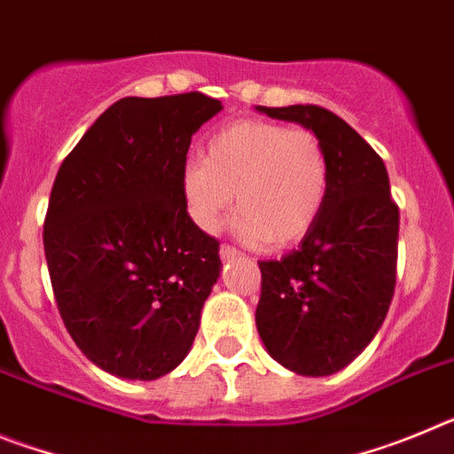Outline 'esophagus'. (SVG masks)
Here are the masks:
<instances>
[{"label":"esophagus","mask_w":454,"mask_h":454,"mask_svg":"<svg viewBox=\"0 0 454 454\" xmlns=\"http://www.w3.org/2000/svg\"><path fill=\"white\" fill-rule=\"evenodd\" d=\"M236 256H240V252L236 250V247H231V246L220 247V259H223V262H234Z\"/></svg>","instance_id":"34e87169"}]
</instances>
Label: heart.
<instances>
[{"instance_id":"b5f03b06","label":"heart","mask_w":454,"mask_h":454,"mask_svg":"<svg viewBox=\"0 0 454 454\" xmlns=\"http://www.w3.org/2000/svg\"><path fill=\"white\" fill-rule=\"evenodd\" d=\"M188 215L202 231L220 230L239 208L240 239L291 247L314 230L330 192V156L311 129L239 120L208 138L207 159L182 172Z\"/></svg>"}]
</instances>
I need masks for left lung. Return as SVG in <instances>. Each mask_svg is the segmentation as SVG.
<instances>
[{"mask_svg":"<svg viewBox=\"0 0 454 454\" xmlns=\"http://www.w3.org/2000/svg\"><path fill=\"white\" fill-rule=\"evenodd\" d=\"M256 111L316 131L330 156V192L314 230L279 262H259L256 330L284 368L332 375L362 355L387 318L395 291L398 204L384 161L346 120L314 104Z\"/></svg>","mask_w":454,"mask_h":454,"instance_id":"8db88e82","label":"left lung"}]
</instances>
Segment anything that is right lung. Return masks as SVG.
Here are the masks:
<instances>
[{"mask_svg": "<svg viewBox=\"0 0 454 454\" xmlns=\"http://www.w3.org/2000/svg\"><path fill=\"white\" fill-rule=\"evenodd\" d=\"M218 111L202 92L118 99L59 168L43 231L51 288L72 340L111 375L150 382L192 348L223 263L182 172Z\"/></svg>", "mask_w": 454, "mask_h": 454, "instance_id": "obj_1", "label": "right lung"}]
</instances>
